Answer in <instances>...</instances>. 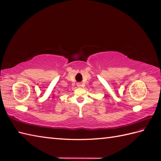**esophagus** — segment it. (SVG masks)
Masks as SVG:
<instances>
[{
    "mask_svg": "<svg viewBox=\"0 0 161 161\" xmlns=\"http://www.w3.org/2000/svg\"><path fill=\"white\" fill-rule=\"evenodd\" d=\"M77 86H78V87H80L81 85L80 83H79V84H77Z\"/></svg>",
    "mask_w": 161,
    "mask_h": 161,
    "instance_id": "34e87169",
    "label": "esophagus"
}]
</instances>
